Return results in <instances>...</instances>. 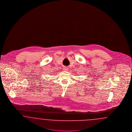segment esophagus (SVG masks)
<instances>
[{
	"label": "esophagus",
	"mask_w": 132,
	"mask_h": 132,
	"mask_svg": "<svg viewBox=\"0 0 132 132\" xmlns=\"http://www.w3.org/2000/svg\"><path fill=\"white\" fill-rule=\"evenodd\" d=\"M63 70L65 71H68V68H67V67H64V69H63Z\"/></svg>",
	"instance_id": "esophagus-1"
}]
</instances>
